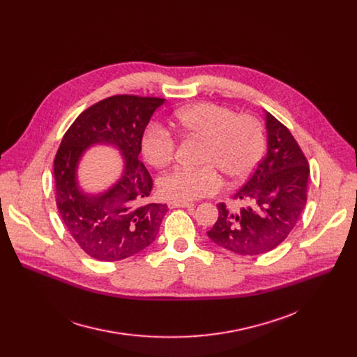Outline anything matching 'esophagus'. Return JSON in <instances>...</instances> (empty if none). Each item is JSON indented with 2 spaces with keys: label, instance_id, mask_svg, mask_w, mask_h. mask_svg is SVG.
Wrapping results in <instances>:
<instances>
[{
  "label": "esophagus",
  "instance_id": "esophagus-1",
  "mask_svg": "<svg viewBox=\"0 0 357 357\" xmlns=\"http://www.w3.org/2000/svg\"><path fill=\"white\" fill-rule=\"evenodd\" d=\"M193 206L192 202H178V200H171L168 202V208L175 209V208H190Z\"/></svg>",
  "mask_w": 357,
  "mask_h": 357
}]
</instances>
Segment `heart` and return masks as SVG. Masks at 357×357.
Masks as SVG:
<instances>
[{
	"label": "heart",
	"instance_id": "b5f03b06",
	"mask_svg": "<svg viewBox=\"0 0 357 357\" xmlns=\"http://www.w3.org/2000/svg\"><path fill=\"white\" fill-rule=\"evenodd\" d=\"M175 126L185 134L205 139L199 168L176 167L158 179L161 195L171 200L189 202L216 193L222 186L220 175L240 181L259 164L266 132L261 121L251 114L216 103H197L174 114ZM176 138L164 126L151 123L142 132L144 158L155 168L167 167L176 154Z\"/></svg>",
	"mask_w": 357,
	"mask_h": 357
}]
</instances>
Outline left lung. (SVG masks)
<instances>
[{"mask_svg": "<svg viewBox=\"0 0 357 357\" xmlns=\"http://www.w3.org/2000/svg\"><path fill=\"white\" fill-rule=\"evenodd\" d=\"M267 155L231 197L240 211L218 203L219 218L209 238L240 256H259L278 247L292 231L307 205L310 165L289 130L266 114Z\"/></svg>", "mask_w": 357, "mask_h": 357, "instance_id": "obj_1", "label": "left lung"}]
</instances>
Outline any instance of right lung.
Listing matches in <instances>:
<instances>
[{
  "instance_id": "add662e5",
  "label": "right lung",
  "mask_w": 357,
  "mask_h": 357,
  "mask_svg": "<svg viewBox=\"0 0 357 357\" xmlns=\"http://www.w3.org/2000/svg\"><path fill=\"white\" fill-rule=\"evenodd\" d=\"M164 98L116 94L86 109L65 132L54 161L55 199L61 219L87 256L119 261L155 240L168 211L146 203L152 178L139 161L141 137ZM110 142L126 157L123 178L106 194L86 197L75 186V165L91 143Z\"/></svg>"
}]
</instances>
